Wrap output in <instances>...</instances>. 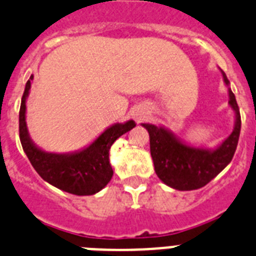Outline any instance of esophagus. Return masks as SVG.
<instances>
[{
  "label": "esophagus",
  "mask_w": 256,
  "mask_h": 256,
  "mask_svg": "<svg viewBox=\"0 0 256 256\" xmlns=\"http://www.w3.org/2000/svg\"><path fill=\"white\" fill-rule=\"evenodd\" d=\"M141 116H142V114H137V118H138V119H140V118H141Z\"/></svg>",
  "instance_id": "obj_1"
}]
</instances>
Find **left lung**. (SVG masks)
<instances>
[{
    "label": "left lung",
    "mask_w": 256,
    "mask_h": 256,
    "mask_svg": "<svg viewBox=\"0 0 256 256\" xmlns=\"http://www.w3.org/2000/svg\"><path fill=\"white\" fill-rule=\"evenodd\" d=\"M224 84L228 88L229 106L234 112L232 133L219 145L210 149L185 142L171 130L163 126L142 123L149 132L150 152L155 174L167 186L176 190H196L208 184L230 163L241 130V115L237 101L230 89L228 78L222 71Z\"/></svg>",
    "instance_id": "left-lung-1"
}]
</instances>
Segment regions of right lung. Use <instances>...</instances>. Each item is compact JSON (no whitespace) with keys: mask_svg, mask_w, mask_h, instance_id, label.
<instances>
[{"mask_svg":"<svg viewBox=\"0 0 256 256\" xmlns=\"http://www.w3.org/2000/svg\"><path fill=\"white\" fill-rule=\"evenodd\" d=\"M34 75L26 84L19 111V136L23 150L36 172L50 185L75 196H93L102 190L112 178L110 149L124 133L136 126L133 120L115 123L82 149L71 152H45L34 142L28 132L26 112Z\"/></svg>","mask_w":256,"mask_h":256,"instance_id":"obj_1","label":"right lung"}]
</instances>
